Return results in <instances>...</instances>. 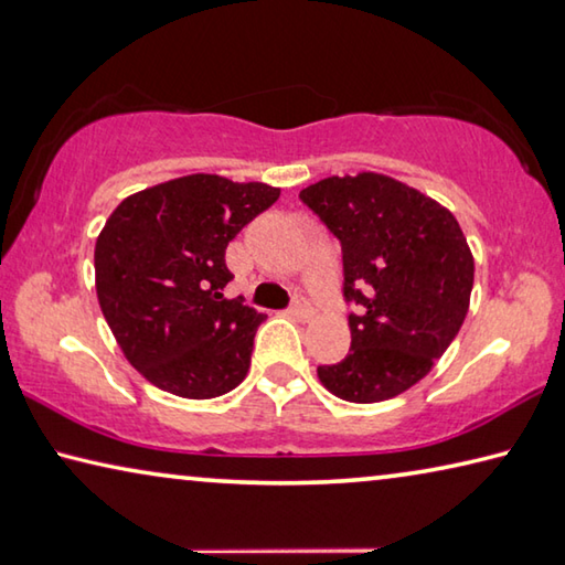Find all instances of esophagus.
Listing matches in <instances>:
<instances>
[{
  "instance_id": "1",
  "label": "esophagus",
  "mask_w": 565,
  "mask_h": 565,
  "mask_svg": "<svg viewBox=\"0 0 565 565\" xmlns=\"http://www.w3.org/2000/svg\"><path fill=\"white\" fill-rule=\"evenodd\" d=\"M291 315L299 317V319H311L315 317V309H311V303L303 299V297H294V303H291Z\"/></svg>"
}]
</instances>
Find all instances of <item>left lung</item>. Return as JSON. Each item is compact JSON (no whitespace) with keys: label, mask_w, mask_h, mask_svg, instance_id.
Here are the masks:
<instances>
[{"label":"left lung","mask_w":565,"mask_h":565,"mask_svg":"<svg viewBox=\"0 0 565 565\" xmlns=\"http://www.w3.org/2000/svg\"><path fill=\"white\" fill-rule=\"evenodd\" d=\"M301 201L342 241L352 347L319 382L372 405L407 392L452 344L470 309L476 258L458 218L397 178L362 170L303 188Z\"/></svg>","instance_id":"1"}]
</instances>
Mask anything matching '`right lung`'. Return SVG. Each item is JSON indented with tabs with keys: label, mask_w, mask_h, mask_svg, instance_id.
Instances as JSON below:
<instances>
[{
	"label": "right lung",
	"mask_w": 565,
	"mask_h": 565,
	"mask_svg": "<svg viewBox=\"0 0 565 565\" xmlns=\"http://www.w3.org/2000/svg\"><path fill=\"white\" fill-rule=\"evenodd\" d=\"M266 183L193 173L150 185L110 213L95 289L125 360L158 390L213 399L244 382L266 315L226 299V246L279 201Z\"/></svg>",
	"instance_id": "1"
}]
</instances>
